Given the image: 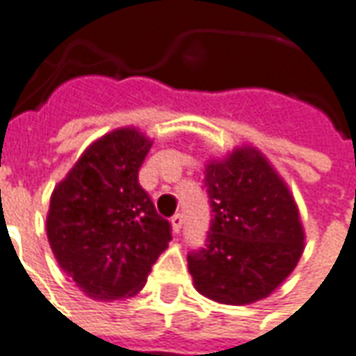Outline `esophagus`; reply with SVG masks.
<instances>
[{
	"mask_svg": "<svg viewBox=\"0 0 356 356\" xmlns=\"http://www.w3.org/2000/svg\"><path fill=\"white\" fill-rule=\"evenodd\" d=\"M171 224H173V232H175V234H179V232H181V228H183V214H181V212L173 214V216H171Z\"/></svg>",
	"mask_w": 356,
	"mask_h": 356,
	"instance_id": "obj_1",
	"label": "esophagus"
}]
</instances>
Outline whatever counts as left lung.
I'll return each mask as SVG.
<instances>
[{
    "instance_id": "left-lung-1",
    "label": "left lung",
    "mask_w": 356,
    "mask_h": 356,
    "mask_svg": "<svg viewBox=\"0 0 356 356\" xmlns=\"http://www.w3.org/2000/svg\"><path fill=\"white\" fill-rule=\"evenodd\" d=\"M210 220L188 270L207 298L243 306L267 298L298 263L304 232L282 179L255 149H236L204 171Z\"/></svg>"
}]
</instances>
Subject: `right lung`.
<instances>
[{
    "mask_svg": "<svg viewBox=\"0 0 356 356\" xmlns=\"http://www.w3.org/2000/svg\"><path fill=\"white\" fill-rule=\"evenodd\" d=\"M149 146L134 128L115 130L87 147L52 193L50 248L91 298L136 294L171 241L169 220L138 181Z\"/></svg>",
    "mask_w": 356,
    "mask_h": 356,
    "instance_id": "1",
    "label": "right lung"
}]
</instances>
